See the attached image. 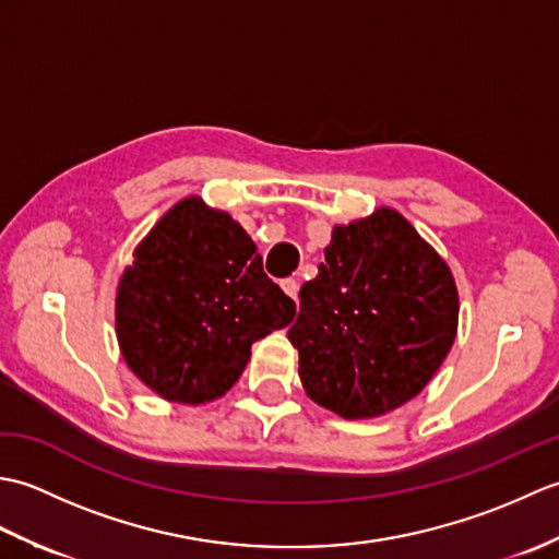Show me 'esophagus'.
<instances>
[{"instance_id": "34e87169", "label": "esophagus", "mask_w": 559, "mask_h": 559, "mask_svg": "<svg viewBox=\"0 0 559 559\" xmlns=\"http://www.w3.org/2000/svg\"><path fill=\"white\" fill-rule=\"evenodd\" d=\"M281 288H283V293L288 295V298L298 300V290H300L298 281H295V278H283V281H281Z\"/></svg>"}]
</instances>
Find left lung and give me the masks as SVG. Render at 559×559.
Listing matches in <instances>:
<instances>
[{"label":"left lung","mask_w":559,"mask_h":559,"mask_svg":"<svg viewBox=\"0 0 559 559\" xmlns=\"http://www.w3.org/2000/svg\"><path fill=\"white\" fill-rule=\"evenodd\" d=\"M447 261L396 209L336 225L288 338L305 394L346 420L379 418L430 382L454 346Z\"/></svg>","instance_id":"left-lung-1"}]
</instances>
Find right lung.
<instances>
[{
	"mask_svg": "<svg viewBox=\"0 0 559 559\" xmlns=\"http://www.w3.org/2000/svg\"><path fill=\"white\" fill-rule=\"evenodd\" d=\"M295 302L273 283L230 213L177 201L134 249L115 298L122 358L165 401L221 399L252 343L288 326Z\"/></svg>",
	"mask_w": 559,
	"mask_h": 559,
	"instance_id": "right-lung-1",
	"label": "right lung"
}]
</instances>
